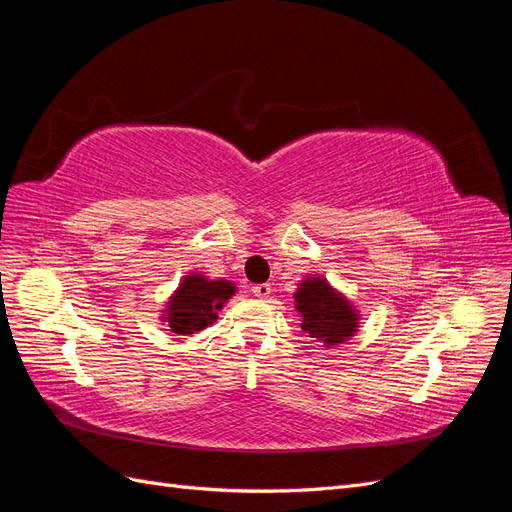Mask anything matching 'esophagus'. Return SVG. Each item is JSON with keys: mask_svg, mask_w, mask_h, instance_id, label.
I'll list each match as a JSON object with an SVG mask.
<instances>
[{"mask_svg": "<svg viewBox=\"0 0 512 512\" xmlns=\"http://www.w3.org/2000/svg\"><path fill=\"white\" fill-rule=\"evenodd\" d=\"M252 292H254V297L265 299L271 294V284H256V286H252Z\"/></svg>", "mask_w": 512, "mask_h": 512, "instance_id": "34e87169", "label": "esophagus"}]
</instances>
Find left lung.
Segmentation results:
<instances>
[{"mask_svg":"<svg viewBox=\"0 0 512 512\" xmlns=\"http://www.w3.org/2000/svg\"><path fill=\"white\" fill-rule=\"evenodd\" d=\"M294 301L303 318L301 329L316 342L327 346L344 344L359 327L356 309L322 277L303 280L299 290L294 292Z\"/></svg>","mask_w":512,"mask_h":512,"instance_id":"1","label":"left lung"}]
</instances>
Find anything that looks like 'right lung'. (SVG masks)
Returning a JSON list of instances; mask_svg holds the SVG:
<instances>
[{
  "instance_id": "1",
  "label": "right lung",
  "mask_w": 512,
  "mask_h": 512,
  "mask_svg": "<svg viewBox=\"0 0 512 512\" xmlns=\"http://www.w3.org/2000/svg\"><path fill=\"white\" fill-rule=\"evenodd\" d=\"M235 290V284L228 280H207L200 273H190L170 297L162 318H166L170 331L179 335L203 331L218 320V309L224 307Z\"/></svg>"
}]
</instances>
